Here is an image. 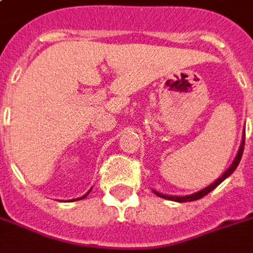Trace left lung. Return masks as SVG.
Here are the masks:
<instances>
[{"label": "left lung", "instance_id": "obj_1", "mask_svg": "<svg viewBox=\"0 0 253 253\" xmlns=\"http://www.w3.org/2000/svg\"><path fill=\"white\" fill-rule=\"evenodd\" d=\"M244 143H245V130H244V132H243V139H241V143H240L239 152H237V154H236V157H234L232 165H230L228 169L223 172L222 176H219L217 180L214 181V183H211L210 186H207L206 188H203V190L198 191V192H194V194H191V195H186V196L164 195V194H161V192H157V191H153V192L157 196H160V198H164V199H168V201L192 202V201H196V199H201V198H203L205 195H207L209 192H211V191L214 190L215 187L219 186V184H221V183H222V181L225 180L226 177H229V176L232 175L234 170H236V168H237V167H239V164H240V160H241V157H243V152H244Z\"/></svg>", "mask_w": 253, "mask_h": 253}]
</instances>
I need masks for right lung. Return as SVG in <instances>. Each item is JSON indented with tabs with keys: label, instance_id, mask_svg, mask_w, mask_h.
Wrapping results in <instances>:
<instances>
[{
	"label": "right lung",
	"instance_id": "1",
	"mask_svg": "<svg viewBox=\"0 0 253 253\" xmlns=\"http://www.w3.org/2000/svg\"><path fill=\"white\" fill-rule=\"evenodd\" d=\"M89 192H90V190H89L88 192H86V194H85V195H83V196H81V198H77V199H73V201H80V199H84V198H86V195H88Z\"/></svg>",
	"mask_w": 253,
	"mask_h": 253
}]
</instances>
